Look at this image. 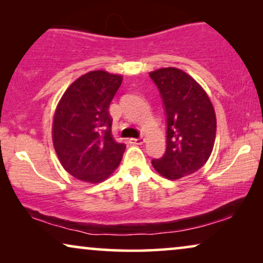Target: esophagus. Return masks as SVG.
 Masks as SVG:
<instances>
[{
	"label": "esophagus",
	"mask_w": 263,
	"mask_h": 263,
	"mask_svg": "<svg viewBox=\"0 0 263 263\" xmlns=\"http://www.w3.org/2000/svg\"><path fill=\"white\" fill-rule=\"evenodd\" d=\"M129 142H130L132 145H142V143L145 142V139L143 138H138V139L132 138V139H129Z\"/></svg>",
	"instance_id": "34e87169"
}]
</instances>
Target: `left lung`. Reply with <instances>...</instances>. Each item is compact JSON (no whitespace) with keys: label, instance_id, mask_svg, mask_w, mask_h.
<instances>
[{"label":"left lung","instance_id":"1","mask_svg":"<svg viewBox=\"0 0 263 263\" xmlns=\"http://www.w3.org/2000/svg\"><path fill=\"white\" fill-rule=\"evenodd\" d=\"M149 77L159 89L166 115V151L152 165L167 179L192 175L213 151L217 118L207 93L177 68H161Z\"/></svg>","mask_w":263,"mask_h":263}]
</instances>
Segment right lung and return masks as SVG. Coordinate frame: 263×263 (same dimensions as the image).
<instances>
[{
  "label": "right lung",
  "mask_w": 263,
  "mask_h": 263,
  "mask_svg": "<svg viewBox=\"0 0 263 263\" xmlns=\"http://www.w3.org/2000/svg\"><path fill=\"white\" fill-rule=\"evenodd\" d=\"M121 75L93 70L75 80L61 98L52 122L57 157L75 178L99 183L112 174L125 151L111 134L109 106Z\"/></svg>",
  "instance_id": "add662e5"
}]
</instances>
